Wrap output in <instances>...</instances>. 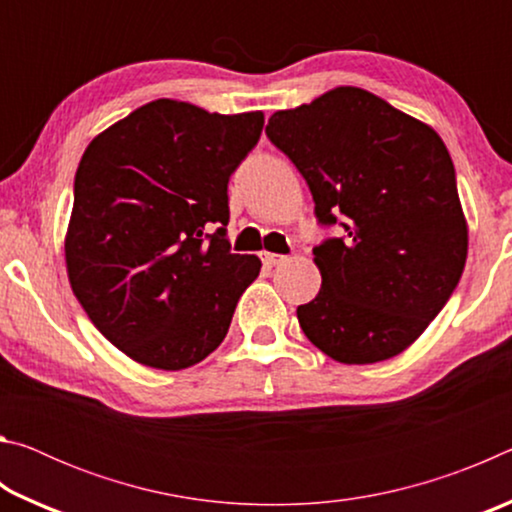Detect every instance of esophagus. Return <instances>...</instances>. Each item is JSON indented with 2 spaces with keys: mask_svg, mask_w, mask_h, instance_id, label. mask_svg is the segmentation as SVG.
Returning <instances> with one entry per match:
<instances>
[{
  "mask_svg": "<svg viewBox=\"0 0 512 512\" xmlns=\"http://www.w3.org/2000/svg\"><path fill=\"white\" fill-rule=\"evenodd\" d=\"M262 262H264L266 266H277V264L287 262V257L277 255V253H262Z\"/></svg>",
  "mask_w": 512,
  "mask_h": 512,
  "instance_id": "obj_1",
  "label": "esophagus"
}]
</instances>
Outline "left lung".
Returning <instances> with one entry per match:
<instances>
[{"mask_svg":"<svg viewBox=\"0 0 512 512\" xmlns=\"http://www.w3.org/2000/svg\"><path fill=\"white\" fill-rule=\"evenodd\" d=\"M266 135L307 180L318 223L345 230L314 248L323 284L298 307L302 332L348 366L404 352L465 268L467 223L445 142L352 85L277 110Z\"/></svg>","mask_w":512,"mask_h":512,"instance_id":"1","label":"left lung"}]
</instances>
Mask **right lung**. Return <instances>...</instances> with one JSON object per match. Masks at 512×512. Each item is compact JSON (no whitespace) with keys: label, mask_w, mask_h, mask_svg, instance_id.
<instances>
[{"label":"right lung","mask_w":512,"mask_h":512,"mask_svg":"<svg viewBox=\"0 0 512 512\" xmlns=\"http://www.w3.org/2000/svg\"><path fill=\"white\" fill-rule=\"evenodd\" d=\"M262 112L158 99L94 137L74 178L69 284L126 357L158 370L203 361L228 334L262 262L230 253L228 180Z\"/></svg>","instance_id":"obj_1"}]
</instances>
